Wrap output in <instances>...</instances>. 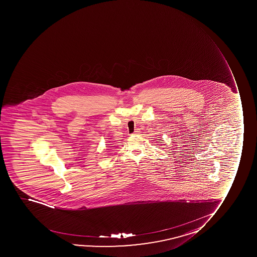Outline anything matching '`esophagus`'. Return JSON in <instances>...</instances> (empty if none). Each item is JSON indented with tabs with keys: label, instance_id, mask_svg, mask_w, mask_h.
<instances>
[{
	"label": "esophagus",
	"instance_id": "1",
	"mask_svg": "<svg viewBox=\"0 0 257 257\" xmlns=\"http://www.w3.org/2000/svg\"><path fill=\"white\" fill-rule=\"evenodd\" d=\"M138 134H140V131L138 130V129L133 133V135H138Z\"/></svg>",
	"mask_w": 257,
	"mask_h": 257
}]
</instances>
